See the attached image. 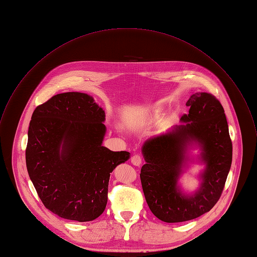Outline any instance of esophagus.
Here are the masks:
<instances>
[{
	"label": "esophagus",
	"instance_id": "34e87169",
	"mask_svg": "<svg viewBox=\"0 0 257 257\" xmlns=\"http://www.w3.org/2000/svg\"><path fill=\"white\" fill-rule=\"evenodd\" d=\"M132 164L136 167H140L142 165V162H143V159L140 155H135L134 157H132V160H131Z\"/></svg>",
	"mask_w": 257,
	"mask_h": 257
}]
</instances>
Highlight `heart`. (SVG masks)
Masks as SVG:
<instances>
[{
    "label": "heart",
    "instance_id": "b5f03b06",
    "mask_svg": "<svg viewBox=\"0 0 257 257\" xmlns=\"http://www.w3.org/2000/svg\"><path fill=\"white\" fill-rule=\"evenodd\" d=\"M160 112H161V110L160 109H157L156 111H155V113H156V115H159L160 114Z\"/></svg>",
    "mask_w": 257,
    "mask_h": 257
}]
</instances>
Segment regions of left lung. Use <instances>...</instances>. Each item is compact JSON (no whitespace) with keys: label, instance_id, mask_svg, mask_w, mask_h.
<instances>
[{"label":"left lung","instance_id":"left-lung-1","mask_svg":"<svg viewBox=\"0 0 257 257\" xmlns=\"http://www.w3.org/2000/svg\"><path fill=\"white\" fill-rule=\"evenodd\" d=\"M188 114L167 134L148 140L143 147L146 165L141 181L152 212L165 222H182L209 211L218 201L232 162V143L224 109L207 92H195L186 101ZM201 147L206 169L203 181L192 195H184L177 180L187 160L188 145Z\"/></svg>","mask_w":257,"mask_h":257}]
</instances>
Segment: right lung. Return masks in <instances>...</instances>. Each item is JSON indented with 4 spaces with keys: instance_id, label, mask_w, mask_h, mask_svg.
<instances>
[{
    "instance_id": "right-lung-1",
    "label": "right lung",
    "mask_w": 257,
    "mask_h": 257,
    "mask_svg": "<svg viewBox=\"0 0 257 257\" xmlns=\"http://www.w3.org/2000/svg\"><path fill=\"white\" fill-rule=\"evenodd\" d=\"M104 110L92 96L59 93L33 112L26 164L44 205L65 219L91 221L104 210L110 172L130 159L127 152L101 146Z\"/></svg>"
}]
</instances>
